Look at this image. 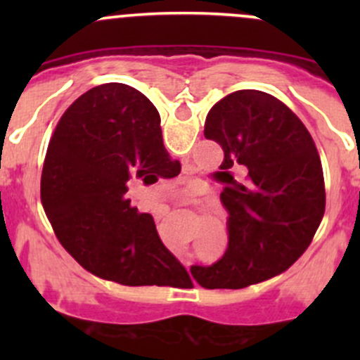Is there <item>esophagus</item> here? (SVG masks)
<instances>
[{
    "mask_svg": "<svg viewBox=\"0 0 360 360\" xmlns=\"http://www.w3.org/2000/svg\"><path fill=\"white\" fill-rule=\"evenodd\" d=\"M163 207H165V205H163V203H160V205H158V210H162ZM184 264H186V266H188V261H184Z\"/></svg>",
    "mask_w": 360,
    "mask_h": 360,
    "instance_id": "obj_1",
    "label": "esophagus"
}]
</instances>
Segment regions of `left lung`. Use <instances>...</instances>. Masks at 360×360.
<instances>
[{"label":"left lung","instance_id":"left-lung-1","mask_svg":"<svg viewBox=\"0 0 360 360\" xmlns=\"http://www.w3.org/2000/svg\"><path fill=\"white\" fill-rule=\"evenodd\" d=\"M203 136L224 151L228 249L212 266H191L205 289H242L282 274L307 250L326 210L324 172L307 127L277 97L237 90L214 104ZM248 169V183L229 170Z\"/></svg>","mask_w":360,"mask_h":360}]
</instances>
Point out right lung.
Returning a JSON list of instances; mask_svg holds the SVG:
<instances>
[{"label":"right lung","instance_id":"obj_1","mask_svg":"<svg viewBox=\"0 0 360 360\" xmlns=\"http://www.w3.org/2000/svg\"><path fill=\"white\" fill-rule=\"evenodd\" d=\"M160 115L139 90L104 83L60 116L41 172V203L63 248L104 281L122 285L190 282L160 240L151 214L125 197L127 184L176 177Z\"/></svg>","mask_w":360,"mask_h":360}]
</instances>
